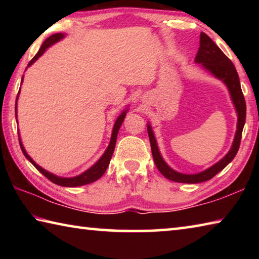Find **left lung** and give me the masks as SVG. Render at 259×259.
I'll return each instance as SVG.
<instances>
[{
    "mask_svg": "<svg viewBox=\"0 0 259 259\" xmlns=\"http://www.w3.org/2000/svg\"><path fill=\"white\" fill-rule=\"evenodd\" d=\"M195 63L202 65L203 68L213 74V75L218 77L219 80H222L227 85V88H229L232 100H233V104L236 108V113H238V129H236V134L232 148L221 161L217 162V163L212 165L211 168L204 170V171L200 174L185 175L175 171V170L170 168V166L163 161V159H162L159 148H157L156 145L155 137L151 129V125L148 124L147 133L148 137H150L152 155L153 159H154L156 168L159 169V171L163 175L166 179L177 183H202L205 181H209V179L216 176L219 171H222V170L234 159L236 153L239 151L241 137H242L243 125L245 122V111H247V108H245V100L243 97L242 90H241L238 72H236L233 63L230 60L229 57L219 49L216 43L204 33H201L200 35V48L195 57Z\"/></svg>",
    "mask_w": 259,
    "mask_h": 259,
    "instance_id": "1",
    "label": "left lung"
}]
</instances>
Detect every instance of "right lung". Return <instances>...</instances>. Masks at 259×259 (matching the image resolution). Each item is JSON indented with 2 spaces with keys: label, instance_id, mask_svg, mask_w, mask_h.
<instances>
[{
  "label": "right lung",
  "instance_id": "right-lung-1",
  "mask_svg": "<svg viewBox=\"0 0 259 259\" xmlns=\"http://www.w3.org/2000/svg\"><path fill=\"white\" fill-rule=\"evenodd\" d=\"M63 37H64V34H61V33H57V34H54V35H51V36L48 37L47 40L43 42V45L41 46L40 50H38L37 54L35 55L34 58L28 63V66H30V65H32L34 61L38 58V57L43 55V52L46 51L47 48H49L51 45H54V43L58 42L60 38H63ZM21 82H23V80H21ZM18 95H19V93H18ZM18 95H17V99H18ZM17 99H16V117H17ZM125 114H126V111H124L123 113H122L121 115L117 117V120L115 121V124H114L113 133H112V137H111V142H109V145L107 147V150L105 151L103 156L100 157V159L97 161V163H95L89 170H87L85 172L78 175V176H76V177H73V178H61V177H57V176H55V175H52L50 172H48L47 170H45L43 168H41L40 165H37L36 163H35V162L32 160V157H30L27 154V153H26L25 148L23 146V144H21V140L19 138V144H20L21 151H23L24 155L27 157V159L30 162H32V164L38 170V171H40L42 175H45V176L48 179H49V181L57 184V185L66 186V187H75V186L87 185V184H90V183H94V182L97 181V179H99L100 177H102L103 175L105 174V171H106L107 166L109 164V161H111V159H112L114 148H115L117 133H119L120 126L122 124V122H123V120H124Z\"/></svg>",
  "mask_w": 259,
  "mask_h": 259
}]
</instances>
